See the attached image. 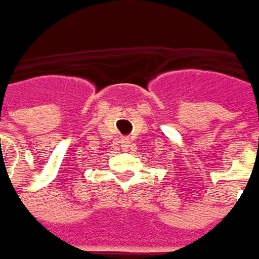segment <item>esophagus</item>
I'll list each match as a JSON object with an SVG mask.
<instances>
[{"label":"esophagus","instance_id":"esophagus-1","mask_svg":"<svg viewBox=\"0 0 259 259\" xmlns=\"http://www.w3.org/2000/svg\"><path fill=\"white\" fill-rule=\"evenodd\" d=\"M120 146L123 150H127L130 147V140L129 139H121L120 140Z\"/></svg>","mask_w":259,"mask_h":259}]
</instances>
